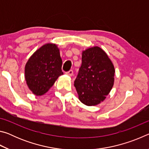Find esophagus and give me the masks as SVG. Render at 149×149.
<instances>
[{
    "mask_svg": "<svg viewBox=\"0 0 149 149\" xmlns=\"http://www.w3.org/2000/svg\"><path fill=\"white\" fill-rule=\"evenodd\" d=\"M68 75H69V76H72L73 75H74V72H73V70H70V71L67 72L66 73H65Z\"/></svg>",
    "mask_w": 149,
    "mask_h": 149,
    "instance_id": "esophagus-1",
    "label": "esophagus"
}]
</instances>
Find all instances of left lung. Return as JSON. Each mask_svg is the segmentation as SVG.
I'll return each instance as SVG.
<instances>
[{
  "mask_svg": "<svg viewBox=\"0 0 149 149\" xmlns=\"http://www.w3.org/2000/svg\"><path fill=\"white\" fill-rule=\"evenodd\" d=\"M81 59L74 86L81 102L87 106L97 105L106 99L114 85V66L99 47L84 50Z\"/></svg>",
  "mask_w": 149,
  "mask_h": 149,
  "instance_id": "left-lung-1",
  "label": "left lung"
}]
</instances>
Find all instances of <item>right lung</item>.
Masks as SVG:
<instances>
[{
	"label": "right lung",
	"instance_id": "add662e5",
	"mask_svg": "<svg viewBox=\"0 0 149 149\" xmlns=\"http://www.w3.org/2000/svg\"><path fill=\"white\" fill-rule=\"evenodd\" d=\"M62 60L55 44H45L29 58L25 66V79L34 95L41 96L54 85L62 71Z\"/></svg>",
	"mask_w": 149,
	"mask_h": 149
}]
</instances>
